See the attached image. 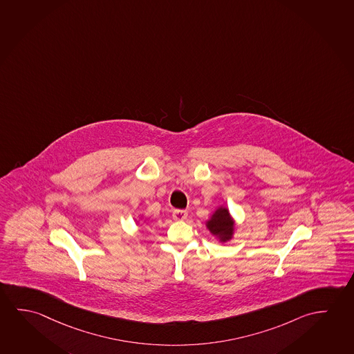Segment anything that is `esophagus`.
Segmentation results:
<instances>
[{"label":"esophagus","instance_id":"1","mask_svg":"<svg viewBox=\"0 0 354 354\" xmlns=\"http://www.w3.org/2000/svg\"><path fill=\"white\" fill-rule=\"evenodd\" d=\"M187 215L188 213L185 212V210H174V214H172V216H174V220H177V221H183V220L187 219Z\"/></svg>","mask_w":354,"mask_h":354}]
</instances>
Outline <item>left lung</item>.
<instances>
[{"mask_svg": "<svg viewBox=\"0 0 354 354\" xmlns=\"http://www.w3.org/2000/svg\"><path fill=\"white\" fill-rule=\"evenodd\" d=\"M205 226L212 235L216 237L219 242H227L234 239L236 231V221L231 215L229 209L220 205L210 215Z\"/></svg>", "mask_w": 354, "mask_h": 354, "instance_id": "left-lung-1", "label": "left lung"}]
</instances>
